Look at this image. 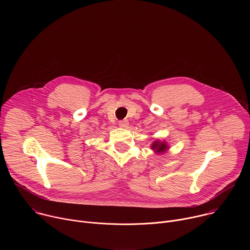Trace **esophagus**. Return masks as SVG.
<instances>
[{
  "label": "esophagus",
  "instance_id": "esophagus-1",
  "mask_svg": "<svg viewBox=\"0 0 250 250\" xmlns=\"http://www.w3.org/2000/svg\"><path fill=\"white\" fill-rule=\"evenodd\" d=\"M128 121L127 120H123V121H121L120 123H119V125L121 126V127H127L128 126Z\"/></svg>",
  "mask_w": 250,
  "mask_h": 250
}]
</instances>
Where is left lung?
<instances>
[{
    "instance_id": "obj_1",
    "label": "left lung",
    "mask_w": 250,
    "mask_h": 250,
    "mask_svg": "<svg viewBox=\"0 0 250 250\" xmlns=\"http://www.w3.org/2000/svg\"><path fill=\"white\" fill-rule=\"evenodd\" d=\"M152 148V150L156 153H163L165 151L168 150V146H167V142L165 141H160V140H155L153 141V144L150 146Z\"/></svg>"
}]
</instances>
